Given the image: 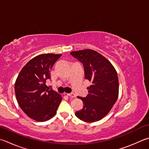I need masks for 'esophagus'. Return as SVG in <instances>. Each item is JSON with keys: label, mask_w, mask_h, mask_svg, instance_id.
Segmentation results:
<instances>
[{"label": "esophagus", "mask_w": 149, "mask_h": 149, "mask_svg": "<svg viewBox=\"0 0 149 149\" xmlns=\"http://www.w3.org/2000/svg\"><path fill=\"white\" fill-rule=\"evenodd\" d=\"M67 95L70 97H71V98H75V94L74 93H68L67 94Z\"/></svg>", "instance_id": "34e87169"}]
</instances>
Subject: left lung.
<instances>
[{"label": "left lung", "instance_id": "1", "mask_svg": "<svg viewBox=\"0 0 149 149\" xmlns=\"http://www.w3.org/2000/svg\"><path fill=\"white\" fill-rule=\"evenodd\" d=\"M70 54L83 63L85 79L92 83L87 88L88 94L85 98L77 96L84 105L75 115L86 123L98 121L109 113L117 100V71L106 58L96 51L86 49Z\"/></svg>", "mask_w": 149, "mask_h": 149}]
</instances>
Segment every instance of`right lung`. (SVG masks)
<instances>
[{"label": "right lung", "instance_id": "obj_1", "mask_svg": "<svg viewBox=\"0 0 149 149\" xmlns=\"http://www.w3.org/2000/svg\"><path fill=\"white\" fill-rule=\"evenodd\" d=\"M61 54H42L25 64L15 83L19 105L29 117L36 121L49 120L56 113L62 101L61 94L49 90L45 85L50 70Z\"/></svg>", "mask_w": 149, "mask_h": 149}]
</instances>
